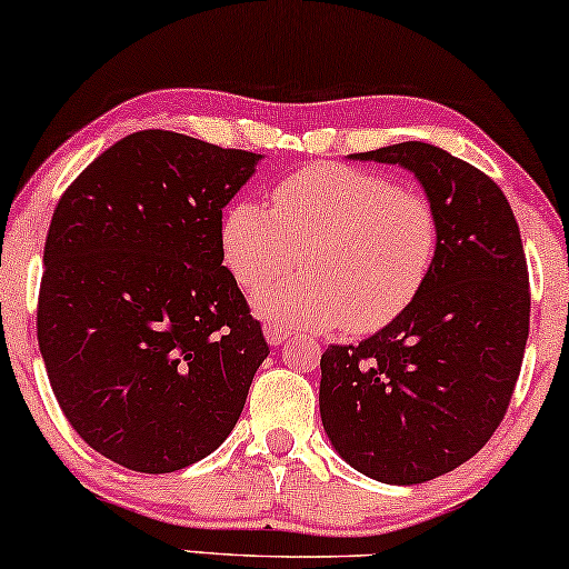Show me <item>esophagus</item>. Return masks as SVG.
Listing matches in <instances>:
<instances>
[{
    "mask_svg": "<svg viewBox=\"0 0 569 569\" xmlns=\"http://www.w3.org/2000/svg\"><path fill=\"white\" fill-rule=\"evenodd\" d=\"M263 337H267L271 347H279V345H284L287 337H290V331L279 329V326H274V323H269V326H263Z\"/></svg>",
    "mask_w": 569,
    "mask_h": 569,
    "instance_id": "1",
    "label": "esophagus"
}]
</instances>
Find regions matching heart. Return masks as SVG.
<instances>
[{
    "mask_svg": "<svg viewBox=\"0 0 569 569\" xmlns=\"http://www.w3.org/2000/svg\"><path fill=\"white\" fill-rule=\"evenodd\" d=\"M222 261L246 292L302 277L256 298L279 329L368 333L391 323L422 290L440 246L432 201L372 170L316 162L282 178L271 209L236 201L222 217Z\"/></svg>",
    "mask_w": 569,
    "mask_h": 569,
    "instance_id": "obj_1",
    "label": "heart"
}]
</instances>
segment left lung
Returning <instances> with one entry per match:
<instances>
[{
  "label": "left lung",
  "mask_w": 569,
  "mask_h": 569,
  "mask_svg": "<svg viewBox=\"0 0 569 569\" xmlns=\"http://www.w3.org/2000/svg\"><path fill=\"white\" fill-rule=\"evenodd\" d=\"M349 160L415 173L440 246L399 318L321 355V422L365 477L422 485L477 456L508 411L531 316L523 243L500 186L440 147L401 142Z\"/></svg>",
  "instance_id": "1"
}]
</instances>
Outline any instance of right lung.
<instances>
[{
    "label": "right lung",
    "instance_id": "obj_1",
    "mask_svg": "<svg viewBox=\"0 0 569 569\" xmlns=\"http://www.w3.org/2000/svg\"><path fill=\"white\" fill-rule=\"evenodd\" d=\"M261 154L144 129L98 154L53 209L38 347L100 456L170 473L224 442L267 360L222 267V209Z\"/></svg>",
    "mask_w": 569,
    "mask_h": 569
}]
</instances>
